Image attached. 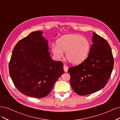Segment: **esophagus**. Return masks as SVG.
<instances>
[{
	"label": "esophagus",
	"instance_id": "obj_1",
	"mask_svg": "<svg viewBox=\"0 0 120 120\" xmlns=\"http://www.w3.org/2000/svg\"><path fill=\"white\" fill-rule=\"evenodd\" d=\"M64 72H67L68 70V67L66 66V64L64 65Z\"/></svg>",
	"mask_w": 120,
	"mask_h": 120
}]
</instances>
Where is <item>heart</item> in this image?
<instances>
[{
  "label": "heart",
  "mask_w": 120,
  "mask_h": 120,
  "mask_svg": "<svg viewBox=\"0 0 120 120\" xmlns=\"http://www.w3.org/2000/svg\"><path fill=\"white\" fill-rule=\"evenodd\" d=\"M90 45L89 40L81 35L72 34L64 36L57 41V45H52V51L59 60L66 52L67 60L72 64H79L88 56Z\"/></svg>",
  "instance_id": "heart-1"
}]
</instances>
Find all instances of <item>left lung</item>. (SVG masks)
Masks as SVG:
<instances>
[{
    "instance_id": "obj_1",
    "label": "left lung",
    "mask_w": 120,
    "mask_h": 120,
    "mask_svg": "<svg viewBox=\"0 0 120 120\" xmlns=\"http://www.w3.org/2000/svg\"><path fill=\"white\" fill-rule=\"evenodd\" d=\"M92 42L88 57L68 70L71 86L79 95H89L103 88L113 69L114 58L107 41L93 32Z\"/></svg>"
}]
</instances>
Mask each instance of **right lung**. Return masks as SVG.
<instances>
[{"mask_svg":"<svg viewBox=\"0 0 120 120\" xmlns=\"http://www.w3.org/2000/svg\"><path fill=\"white\" fill-rule=\"evenodd\" d=\"M34 31L14 47L9 63L10 77L17 89L33 98L46 97L64 72L63 64L50 57L48 41Z\"/></svg>","mask_w":120,"mask_h":120,"instance_id":"1","label":"right lung"}]
</instances>
